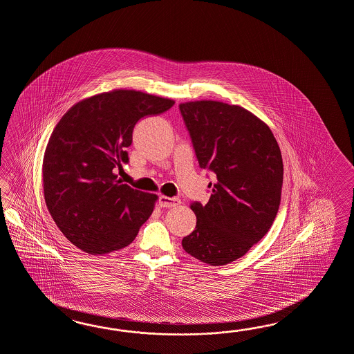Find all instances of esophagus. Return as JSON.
<instances>
[{"mask_svg":"<svg viewBox=\"0 0 354 354\" xmlns=\"http://www.w3.org/2000/svg\"><path fill=\"white\" fill-rule=\"evenodd\" d=\"M158 203H160V206H161V207H176L178 205H180V199L170 198V197H166V196H160Z\"/></svg>","mask_w":354,"mask_h":354,"instance_id":"34e87169","label":"esophagus"}]
</instances>
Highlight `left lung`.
Instances as JSON below:
<instances>
[{"label": "left lung", "mask_w": 354, "mask_h": 354, "mask_svg": "<svg viewBox=\"0 0 354 354\" xmlns=\"http://www.w3.org/2000/svg\"><path fill=\"white\" fill-rule=\"evenodd\" d=\"M202 169L215 174L207 205L193 202L196 229L184 250L211 266L244 256L275 220L283 187V158L272 131L236 104L194 101L179 104Z\"/></svg>", "instance_id": "1"}]
</instances>
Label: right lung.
<instances>
[{
	"label": "right lung",
	"instance_id": "obj_1",
	"mask_svg": "<svg viewBox=\"0 0 354 354\" xmlns=\"http://www.w3.org/2000/svg\"><path fill=\"white\" fill-rule=\"evenodd\" d=\"M174 104L115 89L74 104L57 122L44 152V201L61 233L79 250H121L153 212L157 196L122 184L115 170L129 161L125 149L136 124Z\"/></svg>",
	"mask_w": 354,
	"mask_h": 354
}]
</instances>
